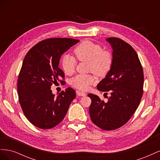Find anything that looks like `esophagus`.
<instances>
[{
  "label": "esophagus",
  "mask_w": 160,
  "mask_h": 160,
  "mask_svg": "<svg viewBox=\"0 0 160 160\" xmlns=\"http://www.w3.org/2000/svg\"><path fill=\"white\" fill-rule=\"evenodd\" d=\"M77 95L81 96V97H84V96H85L87 95L85 93H84V92L79 91H77Z\"/></svg>",
  "instance_id": "1"
}]
</instances>
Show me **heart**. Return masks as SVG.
<instances>
[{
    "label": "heart",
    "instance_id": "obj_1",
    "mask_svg": "<svg viewBox=\"0 0 160 160\" xmlns=\"http://www.w3.org/2000/svg\"><path fill=\"white\" fill-rule=\"evenodd\" d=\"M75 55L79 61L89 62V70L99 76H104L109 71L113 64V55L109 51L103 50L100 45L90 41H84L77 46ZM61 67L66 75L74 73L77 65V59L73 56L65 54L62 57ZM96 82L93 75L79 74L71 80L74 88L82 90H88L91 85Z\"/></svg>",
    "mask_w": 160,
    "mask_h": 160
}]
</instances>
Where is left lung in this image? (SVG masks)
<instances>
[{
	"label": "left lung",
	"instance_id": "left-lung-1",
	"mask_svg": "<svg viewBox=\"0 0 160 160\" xmlns=\"http://www.w3.org/2000/svg\"><path fill=\"white\" fill-rule=\"evenodd\" d=\"M113 49V64L98 85L101 91H110L107 103L98 95L91 99L89 115L93 123L103 130H114L126 123L142 99L143 71L138 54L126 42L116 37L106 39Z\"/></svg>",
	"mask_w": 160,
	"mask_h": 160
}]
</instances>
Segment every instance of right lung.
Returning a JSON list of instances; mask_svg holds the SVG:
<instances>
[{
    "instance_id": "add662e5",
    "label": "right lung",
    "mask_w": 160,
    "mask_h": 160,
    "mask_svg": "<svg viewBox=\"0 0 160 160\" xmlns=\"http://www.w3.org/2000/svg\"><path fill=\"white\" fill-rule=\"evenodd\" d=\"M79 40L52 38L43 40L28 51L19 72L17 90L19 103L27 119L35 126L47 129L64 119L75 91L71 88L57 98L51 89L52 84L65 83V74L59 67L61 55Z\"/></svg>"
}]
</instances>
